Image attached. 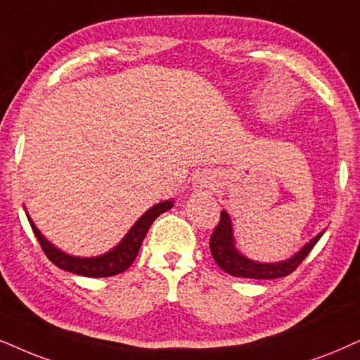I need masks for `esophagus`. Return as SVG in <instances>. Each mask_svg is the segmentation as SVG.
<instances>
[{
  "instance_id": "34e87169",
  "label": "esophagus",
  "mask_w": 360,
  "mask_h": 360,
  "mask_svg": "<svg viewBox=\"0 0 360 360\" xmlns=\"http://www.w3.org/2000/svg\"><path fill=\"white\" fill-rule=\"evenodd\" d=\"M195 184L204 189H214V186H216V179H214L211 172H201V174L195 177Z\"/></svg>"
}]
</instances>
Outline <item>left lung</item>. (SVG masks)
<instances>
[{"label": "left lung", "instance_id": "obj_1", "mask_svg": "<svg viewBox=\"0 0 360 360\" xmlns=\"http://www.w3.org/2000/svg\"><path fill=\"white\" fill-rule=\"evenodd\" d=\"M322 234H317L311 243H307L304 248L290 257L289 261L276 262V264H261L249 261L248 257L240 256L234 248L233 239V226L226 211L221 212L219 222L214 227L211 239H209V248L217 266L227 274L234 277H249V279H277V277H285L290 272H294L301 266V262L309 256L317 240L322 238Z\"/></svg>", "mask_w": 360, "mask_h": 360}]
</instances>
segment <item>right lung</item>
Returning a JSON list of instances; mask_svg holds the SVG:
<instances>
[{
  "mask_svg": "<svg viewBox=\"0 0 360 360\" xmlns=\"http://www.w3.org/2000/svg\"><path fill=\"white\" fill-rule=\"evenodd\" d=\"M171 207V201L159 202L156 206H153L133 227H131V231L126 234V238L122 239L111 252H106L104 256L99 257L68 256V254L61 252L59 249L53 248V245L41 236V233L36 229V226L30 217L28 221L36 239H38L41 249H43V252L46 254L49 261H51L54 266H58L59 269H65L68 272H72V274H79L86 277H109L120 274V272H124L127 267L134 262V259L139 252L141 244H143V239L146 238L149 227H151L154 219H156L159 214L166 212L167 209Z\"/></svg>",
  "mask_w": 360,
  "mask_h": 360,
  "instance_id": "1",
  "label": "right lung"
}]
</instances>
